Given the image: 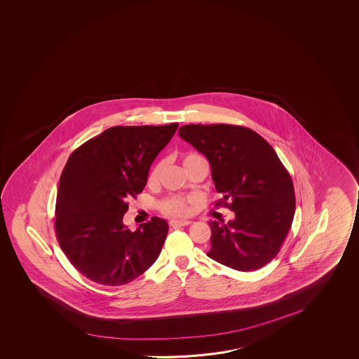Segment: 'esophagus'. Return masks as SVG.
Wrapping results in <instances>:
<instances>
[{"label":"esophagus","mask_w":359,"mask_h":359,"mask_svg":"<svg viewBox=\"0 0 359 359\" xmlns=\"http://www.w3.org/2000/svg\"><path fill=\"white\" fill-rule=\"evenodd\" d=\"M191 222L190 220H177V219H174V220H170V225L172 228H180V226H187V225H190Z\"/></svg>","instance_id":"obj_1"}]
</instances>
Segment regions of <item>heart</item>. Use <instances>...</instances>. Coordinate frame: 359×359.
<instances>
[{"label":"heart","mask_w":359,"mask_h":359,"mask_svg":"<svg viewBox=\"0 0 359 359\" xmlns=\"http://www.w3.org/2000/svg\"><path fill=\"white\" fill-rule=\"evenodd\" d=\"M195 158H199V155H196V154H187V155L184 156V159H182V164L187 165L189 161H191V160L195 159ZM161 171H163V164L159 163V164L155 165L153 169H151V171H150L149 177H147L149 182H150V184H155V182H158ZM161 210H163L165 214L174 215V217H184V215H187L189 212L188 201L185 199H182V198H177V196L168 198V199H165L164 201L161 203Z\"/></svg>","instance_id":"heart-1"}]
</instances>
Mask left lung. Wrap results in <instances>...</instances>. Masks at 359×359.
I'll use <instances>...</instances> for the list:
<instances>
[{
  "label": "left lung",
  "mask_w": 359,
  "mask_h": 359,
  "mask_svg": "<svg viewBox=\"0 0 359 359\" xmlns=\"http://www.w3.org/2000/svg\"><path fill=\"white\" fill-rule=\"evenodd\" d=\"M182 140L206 156L222 199L236 219L210 222L209 258L231 269L257 271L276 258L295 212L293 182L276 150L253 130L228 123L184 125Z\"/></svg>",
  "instance_id": "8db88e82"
}]
</instances>
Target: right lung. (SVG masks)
<instances>
[{
    "label": "right lung",
    "mask_w": 359,
    "mask_h": 359,
    "mask_svg": "<svg viewBox=\"0 0 359 359\" xmlns=\"http://www.w3.org/2000/svg\"><path fill=\"white\" fill-rule=\"evenodd\" d=\"M177 126H114L71 154L60 177L55 230L71 264L90 280L123 285L159 257L166 220L154 217L131 231L123 219Z\"/></svg>",
    "instance_id": "1"
}]
</instances>
